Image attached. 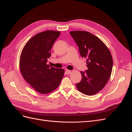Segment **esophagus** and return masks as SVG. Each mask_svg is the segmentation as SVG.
<instances>
[{
    "mask_svg": "<svg viewBox=\"0 0 132 132\" xmlns=\"http://www.w3.org/2000/svg\"><path fill=\"white\" fill-rule=\"evenodd\" d=\"M65 73H66L67 74H69L71 73V70L67 69V70H65Z\"/></svg>",
    "mask_w": 132,
    "mask_h": 132,
    "instance_id": "34e87169",
    "label": "esophagus"
}]
</instances>
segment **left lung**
I'll return each mask as SVG.
<instances>
[{
	"label": "left lung",
	"instance_id": "1",
	"mask_svg": "<svg viewBox=\"0 0 132 132\" xmlns=\"http://www.w3.org/2000/svg\"><path fill=\"white\" fill-rule=\"evenodd\" d=\"M79 47L81 56L86 58L88 69L81 71L82 79L76 84L81 93L91 96L105 87L111 77L113 59L109 49L100 39L85 31L70 32Z\"/></svg>",
	"mask_w": 132,
	"mask_h": 132
}]
</instances>
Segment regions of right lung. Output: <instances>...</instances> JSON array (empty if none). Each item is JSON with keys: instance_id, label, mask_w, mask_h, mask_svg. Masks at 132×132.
<instances>
[{"instance_id": "obj_1", "label": "right lung", "mask_w": 132, "mask_h": 132, "mask_svg": "<svg viewBox=\"0 0 132 132\" xmlns=\"http://www.w3.org/2000/svg\"><path fill=\"white\" fill-rule=\"evenodd\" d=\"M60 34L59 31L48 30L35 35L25 44L20 57V70L23 78L41 94L56 89L64 74L63 69L47 64L52 47Z\"/></svg>"}]
</instances>
